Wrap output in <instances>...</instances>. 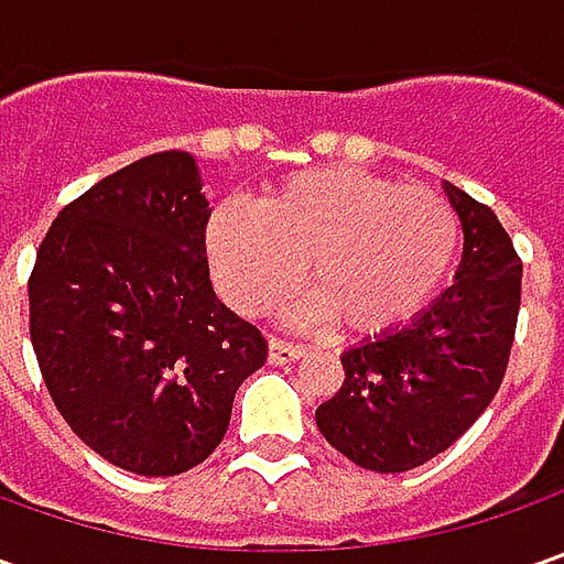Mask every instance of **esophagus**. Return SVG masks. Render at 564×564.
Returning a JSON list of instances; mask_svg holds the SVG:
<instances>
[{
    "label": "esophagus",
    "instance_id": "esophagus-1",
    "mask_svg": "<svg viewBox=\"0 0 564 564\" xmlns=\"http://www.w3.org/2000/svg\"><path fill=\"white\" fill-rule=\"evenodd\" d=\"M267 358H270V364H292V360L304 358V348H301V345H292V341L272 338L270 348H267Z\"/></svg>",
    "mask_w": 564,
    "mask_h": 564
}]
</instances>
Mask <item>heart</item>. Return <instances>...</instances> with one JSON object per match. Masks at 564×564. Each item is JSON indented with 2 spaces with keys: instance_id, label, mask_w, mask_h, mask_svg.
Returning <instances> with one entry per match:
<instances>
[{
  "instance_id": "obj_1",
  "label": "heart",
  "mask_w": 564,
  "mask_h": 564,
  "mask_svg": "<svg viewBox=\"0 0 564 564\" xmlns=\"http://www.w3.org/2000/svg\"><path fill=\"white\" fill-rule=\"evenodd\" d=\"M458 241V216L440 194L348 165L297 172L257 209L223 204L206 223L209 270L235 311H270L307 263L314 294L292 319L336 316L348 333H382L423 311Z\"/></svg>"
}]
</instances>
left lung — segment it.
Instances as JSON below:
<instances>
[{
	"label": "left lung",
	"instance_id": "1",
	"mask_svg": "<svg viewBox=\"0 0 564 564\" xmlns=\"http://www.w3.org/2000/svg\"><path fill=\"white\" fill-rule=\"evenodd\" d=\"M465 231L452 285L404 326L341 355L345 382L316 426L348 462L401 474L436 458L477 421L509 367L521 260L489 206L443 182Z\"/></svg>",
	"mask_w": 564,
	"mask_h": 564
}]
</instances>
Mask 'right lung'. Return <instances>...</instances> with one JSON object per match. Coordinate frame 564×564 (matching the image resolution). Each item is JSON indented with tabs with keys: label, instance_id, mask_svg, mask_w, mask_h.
I'll return each instance as SVG.
<instances>
[{
	"label": "right lung",
	"instance_id": "add662e5",
	"mask_svg": "<svg viewBox=\"0 0 564 564\" xmlns=\"http://www.w3.org/2000/svg\"><path fill=\"white\" fill-rule=\"evenodd\" d=\"M200 165L165 150L102 178L36 250L31 341L58 414L109 465L175 477L223 443L267 341L213 292Z\"/></svg>",
	"mask_w": 564,
	"mask_h": 564
}]
</instances>
